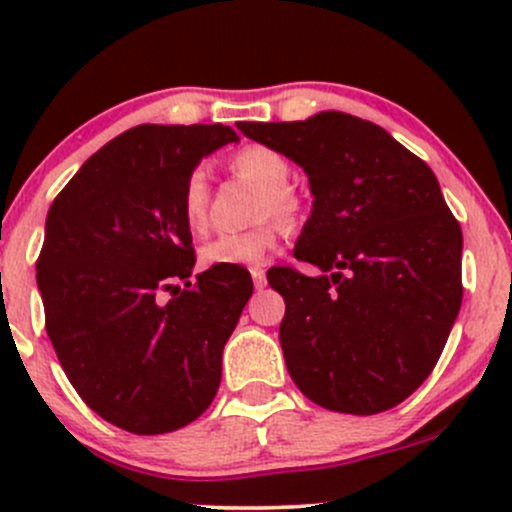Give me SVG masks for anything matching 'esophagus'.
<instances>
[{
	"instance_id": "esophagus-1",
	"label": "esophagus",
	"mask_w": 512,
	"mask_h": 512,
	"mask_svg": "<svg viewBox=\"0 0 512 512\" xmlns=\"http://www.w3.org/2000/svg\"><path fill=\"white\" fill-rule=\"evenodd\" d=\"M250 275H252V282H255V289H265L267 287V275H265V270H262V267H252Z\"/></svg>"
}]
</instances>
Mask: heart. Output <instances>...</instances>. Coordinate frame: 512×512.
<instances>
[{
  "instance_id": "heart-1",
  "label": "heart",
  "mask_w": 512,
  "mask_h": 512,
  "mask_svg": "<svg viewBox=\"0 0 512 512\" xmlns=\"http://www.w3.org/2000/svg\"><path fill=\"white\" fill-rule=\"evenodd\" d=\"M230 168L242 178L257 183L262 190L260 210L257 215L285 220L294 223L299 213V200L292 190L287 188L292 165L280 151L267 146H245L230 158ZM180 215L183 223L193 235H203L210 225V185L208 175L203 168H193L185 175V183L180 188ZM282 225L277 220H265V223L247 227V230L223 232L205 242L200 257L210 267H237V265H260L277 245H280Z\"/></svg>"
}]
</instances>
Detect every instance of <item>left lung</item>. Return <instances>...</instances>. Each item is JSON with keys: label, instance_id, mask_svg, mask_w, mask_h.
Listing matches in <instances>:
<instances>
[{"label": "left lung", "instance_id": "1", "mask_svg": "<svg viewBox=\"0 0 512 512\" xmlns=\"http://www.w3.org/2000/svg\"><path fill=\"white\" fill-rule=\"evenodd\" d=\"M237 128L302 165L314 193L294 257L324 275L277 267L270 282L289 376L329 411L394 409L428 379L463 299V232L436 175L349 113Z\"/></svg>", "mask_w": 512, "mask_h": 512}]
</instances>
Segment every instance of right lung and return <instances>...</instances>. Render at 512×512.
Wrapping results in <instances>:
<instances>
[{
  "label": "right lung",
  "mask_w": 512,
  "mask_h": 512,
  "mask_svg": "<svg viewBox=\"0 0 512 512\" xmlns=\"http://www.w3.org/2000/svg\"><path fill=\"white\" fill-rule=\"evenodd\" d=\"M230 126H143L108 141L64 185L36 260L44 327L76 394L138 436L178 431L218 394L223 349L252 297L245 267L190 282L185 175Z\"/></svg>",
  "instance_id": "1"
}]
</instances>
